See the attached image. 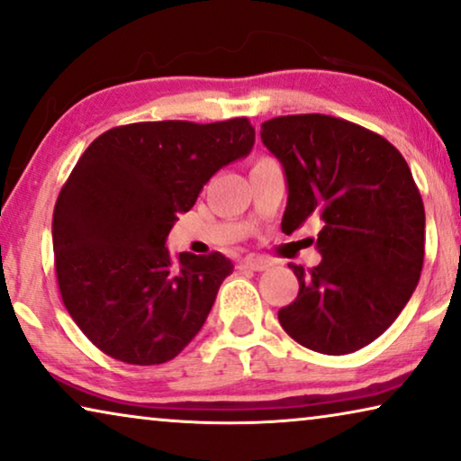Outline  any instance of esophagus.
Returning a JSON list of instances; mask_svg holds the SVG:
<instances>
[{
	"label": "esophagus",
	"mask_w": 461,
	"mask_h": 461,
	"mask_svg": "<svg viewBox=\"0 0 461 461\" xmlns=\"http://www.w3.org/2000/svg\"><path fill=\"white\" fill-rule=\"evenodd\" d=\"M239 266H241V268H247V270L262 272L266 268H270L272 262H270V259H266V258H245Z\"/></svg>",
	"instance_id": "obj_1"
}]
</instances>
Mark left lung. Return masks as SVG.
I'll return each instance as SVG.
<instances>
[{
	"instance_id": "left-lung-1",
	"label": "left lung",
	"mask_w": 461,
	"mask_h": 461,
	"mask_svg": "<svg viewBox=\"0 0 461 461\" xmlns=\"http://www.w3.org/2000/svg\"><path fill=\"white\" fill-rule=\"evenodd\" d=\"M262 143L283 164L286 235L320 220V264H289L299 295L278 322L299 345L345 356L378 339L416 291L424 203L402 153L376 132L324 114L278 116Z\"/></svg>"
}]
</instances>
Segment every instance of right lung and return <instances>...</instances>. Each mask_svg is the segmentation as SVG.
Here are the masks:
<instances>
[{
  "label": "right lung",
  "mask_w": 461,
  "mask_h": 461,
  "mask_svg": "<svg viewBox=\"0 0 461 461\" xmlns=\"http://www.w3.org/2000/svg\"><path fill=\"white\" fill-rule=\"evenodd\" d=\"M247 118L137 122L99 135L53 210L56 275L89 341L126 364L176 357L202 330L232 262L178 253L166 237L220 168L249 156Z\"/></svg>",
  "instance_id": "right-lung-1"
}]
</instances>
